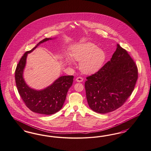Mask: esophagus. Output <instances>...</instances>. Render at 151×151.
Wrapping results in <instances>:
<instances>
[{
	"instance_id": "esophagus-1",
	"label": "esophagus",
	"mask_w": 151,
	"mask_h": 151,
	"mask_svg": "<svg viewBox=\"0 0 151 151\" xmlns=\"http://www.w3.org/2000/svg\"><path fill=\"white\" fill-rule=\"evenodd\" d=\"M83 80H84V78L81 77H78L77 78H76V81L78 83L82 82V81H83Z\"/></svg>"
}]
</instances>
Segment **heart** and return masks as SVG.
<instances>
[{
    "mask_svg": "<svg viewBox=\"0 0 151 151\" xmlns=\"http://www.w3.org/2000/svg\"><path fill=\"white\" fill-rule=\"evenodd\" d=\"M73 60L80 62V69L85 74H91L98 71L105 60V54L102 49L97 48V45L91 42H85L73 46L71 52ZM67 62L71 65V60L67 58Z\"/></svg>",
    "mask_w": 151,
    "mask_h": 151,
    "instance_id": "b5f03b06",
    "label": "heart"
}]
</instances>
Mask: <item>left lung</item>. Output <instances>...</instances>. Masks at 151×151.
<instances>
[{
  "label": "left lung",
  "instance_id": "8db88e82",
  "mask_svg": "<svg viewBox=\"0 0 151 151\" xmlns=\"http://www.w3.org/2000/svg\"><path fill=\"white\" fill-rule=\"evenodd\" d=\"M138 76L135 62L117 44L111 60L86 78L85 88L89 106L99 114L119 109L132 94Z\"/></svg>",
  "mask_w": 151,
  "mask_h": 151
}]
</instances>
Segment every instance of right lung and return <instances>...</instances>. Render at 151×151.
Listing matches in <instances>:
<instances>
[{
  "instance_id": "1",
  "label": "right lung",
  "mask_w": 151,
  "mask_h": 151,
  "mask_svg": "<svg viewBox=\"0 0 151 151\" xmlns=\"http://www.w3.org/2000/svg\"><path fill=\"white\" fill-rule=\"evenodd\" d=\"M45 38L31 50L26 52L18 62L15 71V80L18 93L24 102L31 111L42 114H54L62 108L67 93L73 85V76H62L47 88L37 91L26 84L23 73L28 53L32 52L41 43L51 40Z\"/></svg>"
}]
</instances>
